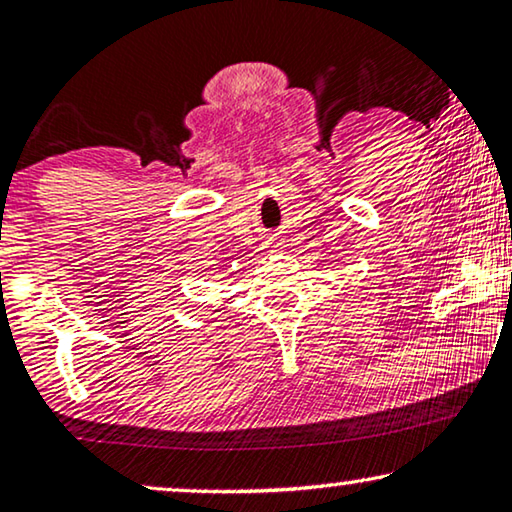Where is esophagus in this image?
Segmentation results:
<instances>
[{"instance_id":"1","label":"esophagus","mask_w":512,"mask_h":512,"mask_svg":"<svg viewBox=\"0 0 512 512\" xmlns=\"http://www.w3.org/2000/svg\"><path fill=\"white\" fill-rule=\"evenodd\" d=\"M266 246H269V243H266ZM271 248H276V246H271Z\"/></svg>"}]
</instances>
